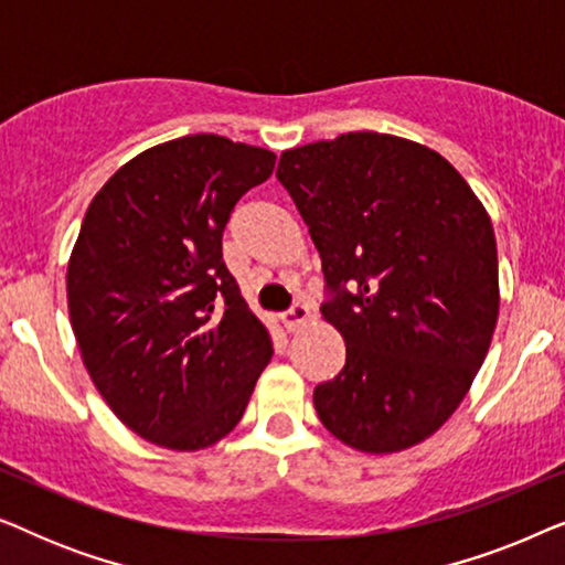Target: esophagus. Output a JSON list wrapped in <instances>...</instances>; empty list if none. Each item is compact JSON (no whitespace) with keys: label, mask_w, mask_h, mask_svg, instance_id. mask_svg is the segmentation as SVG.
<instances>
[{"label":"esophagus","mask_w":565,"mask_h":565,"mask_svg":"<svg viewBox=\"0 0 565 565\" xmlns=\"http://www.w3.org/2000/svg\"><path fill=\"white\" fill-rule=\"evenodd\" d=\"M282 319H285V323H288L290 331H296L303 327L308 319H311V308H308L306 303H292L288 311L282 313Z\"/></svg>","instance_id":"34e87169"}]
</instances>
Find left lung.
<instances>
[{"label":"left lung","instance_id":"8db88e82","mask_svg":"<svg viewBox=\"0 0 565 565\" xmlns=\"http://www.w3.org/2000/svg\"><path fill=\"white\" fill-rule=\"evenodd\" d=\"M321 257L323 319L347 362L316 385L323 427L360 452L419 445L450 419L489 352L499 259L489 213L445 157L358 130L282 151Z\"/></svg>","mask_w":565,"mask_h":565}]
</instances>
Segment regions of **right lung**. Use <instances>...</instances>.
<instances>
[{
    "label": "right lung",
    "instance_id": "obj_1",
    "mask_svg": "<svg viewBox=\"0 0 565 565\" xmlns=\"http://www.w3.org/2000/svg\"><path fill=\"white\" fill-rule=\"evenodd\" d=\"M275 159L215 134L174 138L122 164L84 215L68 319L99 396L153 445L190 452L226 437L273 358L221 238Z\"/></svg>",
    "mask_w": 565,
    "mask_h": 565
}]
</instances>
